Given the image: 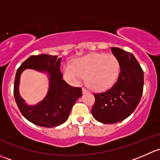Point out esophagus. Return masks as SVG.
<instances>
[{
    "label": "esophagus",
    "instance_id": "esophagus-1",
    "mask_svg": "<svg viewBox=\"0 0 160 160\" xmlns=\"http://www.w3.org/2000/svg\"><path fill=\"white\" fill-rule=\"evenodd\" d=\"M82 93H83V94H85V93H89V91H88V90H87L86 88H82Z\"/></svg>",
    "mask_w": 160,
    "mask_h": 160
}]
</instances>
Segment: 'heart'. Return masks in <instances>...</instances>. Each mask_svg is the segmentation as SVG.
I'll use <instances>...</instances> for the list:
<instances>
[{"instance_id":"1","label":"heart","mask_w":160,"mask_h":160,"mask_svg":"<svg viewBox=\"0 0 160 160\" xmlns=\"http://www.w3.org/2000/svg\"><path fill=\"white\" fill-rule=\"evenodd\" d=\"M120 65L114 55L93 53L76 59L73 65L64 66L65 78L77 85L86 77L87 85L95 91H103L112 86L118 78Z\"/></svg>"}]
</instances>
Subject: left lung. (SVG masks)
Segmentation results:
<instances>
[{
    "label": "left lung",
    "instance_id": "left-lung-1",
    "mask_svg": "<svg viewBox=\"0 0 160 160\" xmlns=\"http://www.w3.org/2000/svg\"><path fill=\"white\" fill-rule=\"evenodd\" d=\"M111 50L119 62L118 78L111 88L94 94L95 100L92 108L94 118L105 124L128 118L140 102L144 85L143 71L135 56L118 48L112 47Z\"/></svg>",
    "mask_w": 160,
    "mask_h": 160
}]
</instances>
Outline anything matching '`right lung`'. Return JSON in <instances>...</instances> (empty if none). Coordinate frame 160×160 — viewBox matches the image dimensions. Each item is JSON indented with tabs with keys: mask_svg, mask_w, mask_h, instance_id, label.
Returning <instances> with one entry per match:
<instances>
[{
	"mask_svg": "<svg viewBox=\"0 0 160 160\" xmlns=\"http://www.w3.org/2000/svg\"><path fill=\"white\" fill-rule=\"evenodd\" d=\"M61 59L57 55H32L21 64L16 73L14 85L16 103L24 118L37 126L52 128L63 124L68 119L72 106L82 95V88L71 86L62 79ZM28 68L46 72L49 78L47 95L34 106L26 104L19 93V77L22 71Z\"/></svg>",
	"mask_w": 160,
	"mask_h": 160,
	"instance_id": "obj_1",
	"label": "right lung"
}]
</instances>
